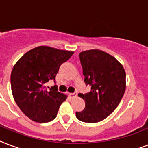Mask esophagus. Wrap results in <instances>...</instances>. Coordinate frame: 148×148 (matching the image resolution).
I'll return each instance as SVG.
<instances>
[{
  "instance_id": "obj_1",
  "label": "esophagus",
  "mask_w": 148,
  "mask_h": 148,
  "mask_svg": "<svg viewBox=\"0 0 148 148\" xmlns=\"http://www.w3.org/2000/svg\"><path fill=\"white\" fill-rule=\"evenodd\" d=\"M70 97L71 98H72V99H74V98H75V97H77V92H74V93H71V94H69Z\"/></svg>"
}]
</instances>
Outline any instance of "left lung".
Returning <instances> with one entry per match:
<instances>
[{"label": "left lung", "mask_w": 148, "mask_h": 148, "mask_svg": "<svg viewBox=\"0 0 148 148\" xmlns=\"http://www.w3.org/2000/svg\"><path fill=\"white\" fill-rule=\"evenodd\" d=\"M79 58L84 82L91 86V92L78 95L85 101V108L76 112V117L84 123H98L119 104L126 89V73L115 57L101 50L82 52Z\"/></svg>", "instance_id": "left-lung-1"}]
</instances>
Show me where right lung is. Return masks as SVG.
<instances>
[{"mask_svg": "<svg viewBox=\"0 0 148 148\" xmlns=\"http://www.w3.org/2000/svg\"><path fill=\"white\" fill-rule=\"evenodd\" d=\"M74 54L49 47H38L18 60L11 74V85L14 101L29 119L48 123L56 117L66 95L60 93L55 85L49 90L47 82H56L60 66Z\"/></svg>", "mask_w": 148, "mask_h": 148, "instance_id": "right-lung-1", "label": "right lung"}]
</instances>
